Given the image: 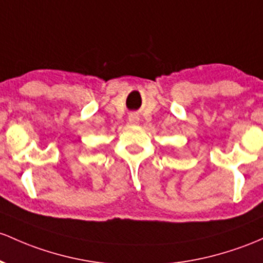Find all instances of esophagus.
Masks as SVG:
<instances>
[{
    "instance_id": "1",
    "label": "esophagus",
    "mask_w": 263,
    "mask_h": 263,
    "mask_svg": "<svg viewBox=\"0 0 263 263\" xmlns=\"http://www.w3.org/2000/svg\"><path fill=\"white\" fill-rule=\"evenodd\" d=\"M128 121L131 123H137V121H138V117L136 116V115H131V116L128 117Z\"/></svg>"
}]
</instances>
